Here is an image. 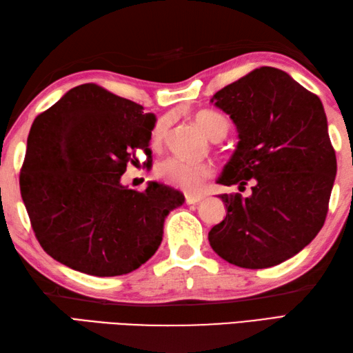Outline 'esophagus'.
Masks as SVG:
<instances>
[{
	"label": "esophagus",
	"mask_w": 353,
	"mask_h": 353,
	"mask_svg": "<svg viewBox=\"0 0 353 353\" xmlns=\"http://www.w3.org/2000/svg\"><path fill=\"white\" fill-rule=\"evenodd\" d=\"M201 200H203V196H197V194H186L185 196V201L188 205H196Z\"/></svg>",
	"instance_id": "34e87169"
}]
</instances>
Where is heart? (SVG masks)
Instances as JSON below:
<instances>
[{
    "label": "heart",
    "instance_id": "b5f03b06",
    "mask_svg": "<svg viewBox=\"0 0 353 353\" xmlns=\"http://www.w3.org/2000/svg\"><path fill=\"white\" fill-rule=\"evenodd\" d=\"M196 123L201 127L209 138L216 139L223 138L229 130V119L220 112L215 110H199L196 114ZM170 118H159L153 125L150 138L153 145H161L168 134ZM214 174L212 165L205 162H190L182 157H170V159L161 162L156 167V176L165 183L177 186L183 191H199L203 186L206 179Z\"/></svg>",
    "mask_w": 353,
    "mask_h": 353
}]
</instances>
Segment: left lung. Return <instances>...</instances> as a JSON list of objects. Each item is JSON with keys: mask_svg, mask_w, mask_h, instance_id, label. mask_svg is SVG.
Masks as SVG:
<instances>
[{"mask_svg": "<svg viewBox=\"0 0 353 353\" xmlns=\"http://www.w3.org/2000/svg\"><path fill=\"white\" fill-rule=\"evenodd\" d=\"M211 103L232 118L238 145L221 185L226 219L209 232L214 252L243 268L281 264L323 228L336 174L335 150L320 99L272 66L224 86Z\"/></svg>", "mask_w": 353, "mask_h": 353, "instance_id": "1", "label": "left lung"}]
</instances>
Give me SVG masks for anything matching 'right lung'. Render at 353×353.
Returning a JSON list of instances; mask_svg holds the SVG:
<instances>
[{
  "label": "right lung",
  "instance_id": "1",
  "mask_svg": "<svg viewBox=\"0 0 353 353\" xmlns=\"http://www.w3.org/2000/svg\"><path fill=\"white\" fill-rule=\"evenodd\" d=\"M156 123L141 104L86 83L36 117L19 174L37 241L77 272L106 277L139 268L161 245L182 192L157 182L129 190L121 176L137 150L152 156Z\"/></svg>",
  "mask_w": 353,
  "mask_h": 353
}]
</instances>
